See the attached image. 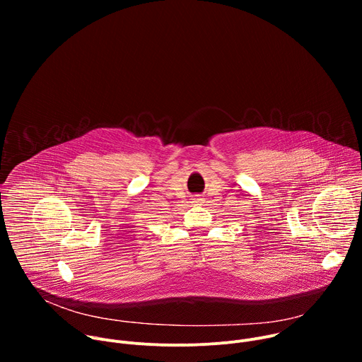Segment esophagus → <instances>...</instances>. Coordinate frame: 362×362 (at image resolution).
I'll list each match as a JSON object with an SVG mask.
<instances>
[{
  "label": "esophagus",
  "mask_w": 362,
  "mask_h": 362,
  "mask_svg": "<svg viewBox=\"0 0 362 362\" xmlns=\"http://www.w3.org/2000/svg\"><path fill=\"white\" fill-rule=\"evenodd\" d=\"M192 200H193V202H194V203H199V202H200V200H202V197H199V196H196V197H193V199H192Z\"/></svg>",
  "instance_id": "obj_1"
}]
</instances>
